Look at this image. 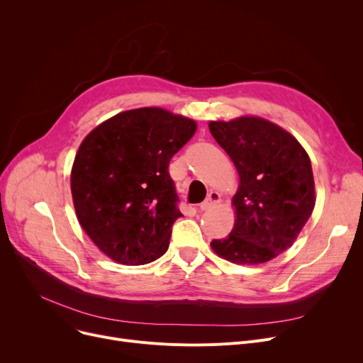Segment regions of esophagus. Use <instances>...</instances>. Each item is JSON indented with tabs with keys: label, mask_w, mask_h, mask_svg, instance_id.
Returning a JSON list of instances; mask_svg holds the SVG:
<instances>
[{
	"label": "esophagus",
	"mask_w": 363,
	"mask_h": 363,
	"mask_svg": "<svg viewBox=\"0 0 363 363\" xmlns=\"http://www.w3.org/2000/svg\"><path fill=\"white\" fill-rule=\"evenodd\" d=\"M220 201V196H219V193H216V191H211L208 193V196H207V199L200 204V211H208V208H212L213 206H216L218 203Z\"/></svg>",
	"instance_id": "34e87169"
}]
</instances>
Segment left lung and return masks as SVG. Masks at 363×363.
I'll return each instance as SVG.
<instances>
[{"label": "left lung", "mask_w": 363, "mask_h": 363, "mask_svg": "<svg viewBox=\"0 0 363 363\" xmlns=\"http://www.w3.org/2000/svg\"><path fill=\"white\" fill-rule=\"evenodd\" d=\"M208 129L240 175L235 225L212 249L240 264L269 262L293 245L313 212L308 152L291 133L259 118L211 122Z\"/></svg>", "instance_id": "left-lung-1"}]
</instances>
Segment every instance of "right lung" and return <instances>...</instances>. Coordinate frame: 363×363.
<instances>
[{"mask_svg": "<svg viewBox=\"0 0 363 363\" xmlns=\"http://www.w3.org/2000/svg\"><path fill=\"white\" fill-rule=\"evenodd\" d=\"M194 121L167 110H128L95 128L72 167L76 215L99 249L122 264L163 256L182 216L169 163L191 140Z\"/></svg>", "mask_w": 363, "mask_h": 363, "instance_id": "right-lung-1", "label": "right lung"}]
</instances>
